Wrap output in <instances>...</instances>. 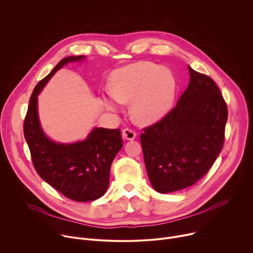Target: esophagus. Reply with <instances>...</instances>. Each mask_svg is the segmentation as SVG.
Wrapping results in <instances>:
<instances>
[{
    "label": "esophagus",
    "mask_w": 253,
    "mask_h": 253,
    "mask_svg": "<svg viewBox=\"0 0 253 253\" xmlns=\"http://www.w3.org/2000/svg\"><path fill=\"white\" fill-rule=\"evenodd\" d=\"M122 137L123 139H126V140H133L136 138V132L131 128H126L123 130Z\"/></svg>",
    "instance_id": "34e87169"
}]
</instances>
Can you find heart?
I'll use <instances>...</instances> for the list:
<instances>
[{
	"label": "heart",
	"mask_w": 253,
	"mask_h": 253,
	"mask_svg": "<svg viewBox=\"0 0 253 253\" xmlns=\"http://www.w3.org/2000/svg\"><path fill=\"white\" fill-rule=\"evenodd\" d=\"M115 98H104L108 109H116V101L132 102L136 121L150 124L160 120L170 109L175 95V81L170 71L149 62H138L115 71L110 78Z\"/></svg>",
	"instance_id": "b5f03b06"
}]
</instances>
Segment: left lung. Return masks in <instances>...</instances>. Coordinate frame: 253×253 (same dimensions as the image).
<instances>
[{
    "instance_id": "obj_1",
    "label": "left lung",
    "mask_w": 253,
    "mask_h": 253,
    "mask_svg": "<svg viewBox=\"0 0 253 253\" xmlns=\"http://www.w3.org/2000/svg\"><path fill=\"white\" fill-rule=\"evenodd\" d=\"M190 82L176 106L140 135L152 187L170 193L195 184L224 143L227 106L215 82L188 67Z\"/></svg>"
}]
</instances>
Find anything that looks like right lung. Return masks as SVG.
<instances>
[{"label": "right lung", "mask_w": 253, "mask_h": 253, "mask_svg": "<svg viewBox=\"0 0 253 253\" xmlns=\"http://www.w3.org/2000/svg\"><path fill=\"white\" fill-rule=\"evenodd\" d=\"M85 56L64 58L35 87L24 121V136L33 165L40 177L69 199L93 201L109 186L110 167L123 146L120 129L94 128L87 139L72 144L56 143L42 130L38 116V94L64 65Z\"/></svg>", "instance_id": "right-lung-1"}]
</instances>
